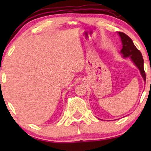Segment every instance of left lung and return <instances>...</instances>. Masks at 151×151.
<instances>
[{"label": "left lung", "mask_w": 151, "mask_h": 151, "mask_svg": "<svg viewBox=\"0 0 151 151\" xmlns=\"http://www.w3.org/2000/svg\"><path fill=\"white\" fill-rule=\"evenodd\" d=\"M122 43L121 53L124 58L130 57L131 60L139 69L144 81H146V73L144 69V59L140 51L133 44V40L123 32H118Z\"/></svg>", "instance_id": "obj_1"}]
</instances>
